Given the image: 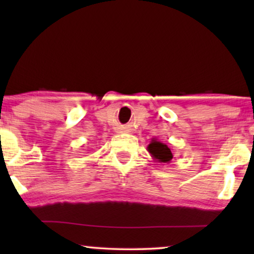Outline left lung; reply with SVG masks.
<instances>
[{"mask_svg": "<svg viewBox=\"0 0 254 254\" xmlns=\"http://www.w3.org/2000/svg\"><path fill=\"white\" fill-rule=\"evenodd\" d=\"M147 150L151 155V157L159 163H170V161L173 158L171 149L155 137L151 138V142L148 144Z\"/></svg>", "mask_w": 254, "mask_h": 254, "instance_id": "1", "label": "left lung"}]
</instances>
